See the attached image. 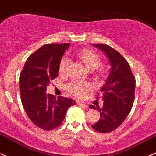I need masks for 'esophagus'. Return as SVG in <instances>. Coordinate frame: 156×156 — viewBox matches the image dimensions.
I'll return each mask as SVG.
<instances>
[{"label": "esophagus", "instance_id": "esophagus-1", "mask_svg": "<svg viewBox=\"0 0 156 156\" xmlns=\"http://www.w3.org/2000/svg\"><path fill=\"white\" fill-rule=\"evenodd\" d=\"M77 104L79 105L84 106L85 108H88V105H87V104H86V103H84V102H82V101H77Z\"/></svg>", "mask_w": 156, "mask_h": 156}]
</instances>
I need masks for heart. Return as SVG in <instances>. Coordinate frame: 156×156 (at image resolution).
<instances>
[{"instance_id":"obj_1","label":"heart","mask_w":156,"mask_h":156,"mask_svg":"<svg viewBox=\"0 0 156 156\" xmlns=\"http://www.w3.org/2000/svg\"><path fill=\"white\" fill-rule=\"evenodd\" d=\"M75 57L84 66V67L88 71L90 72L97 69L101 63L99 57L94 51L89 49H83V50L78 51L75 54ZM68 65V59H62L59 66V73L62 75L66 73ZM100 74H101V72H98V75H100ZM90 88L91 86L90 83L73 81L67 86V90L77 97L81 98L86 95L87 91Z\"/></svg>"}]
</instances>
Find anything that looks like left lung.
<instances>
[{
	"label": "left lung",
	"instance_id": "obj_1",
	"mask_svg": "<svg viewBox=\"0 0 156 156\" xmlns=\"http://www.w3.org/2000/svg\"><path fill=\"white\" fill-rule=\"evenodd\" d=\"M104 52L111 65L109 75L100 89L103 107L98 108L100 119L92 128L101 133L111 132L119 127L129 115L133 105L135 79L130 66L119 52L105 44H93ZM91 109L96 110L94 105Z\"/></svg>",
	"mask_w": 156,
	"mask_h": 156
}]
</instances>
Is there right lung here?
<instances>
[{"mask_svg": "<svg viewBox=\"0 0 156 156\" xmlns=\"http://www.w3.org/2000/svg\"><path fill=\"white\" fill-rule=\"evenodd\" d=\"M69 43L47 44L27 58L20 75L21 100L29 119L43 130L58 127L75 101L46 93L47 86L58 76L59 66Z\"/></svg>", "mask_w": 156, "mask_h": 156, "instance_id": "right-lung-1", "label": "right lung"}]
</instances>
